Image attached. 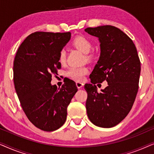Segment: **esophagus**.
<instances>
[{"instance_id": "esophagus-1", "label": "esophagus", "mask_w": 154, "mask_h": 154, "mask_svg": "<svg viewBox=\"0 0 154 154\" xmlns=\"http://www.w3.org/2000/svg\"><path fill=\"white\" fill-rule=\"evenodd\" d=\"M75 85H76L77 88H79V89H80V88L83 87L84 84L83 83H81V82H76V83H75Z\"/></svg>"}]
</instances>
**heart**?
Returning <instances> with one entry per match:
<instances>
[{
	"mask_svg": "<svg viewBox=\"0 0 154 154\" xmlns=\"http://www.w3.org/2000/svg\"><path fill=\"white\" fill-rule=\"evenodd\" d=\"M73 45L80 51L86 54L87 60H91L92 55L88 54L92 50V44L89 39L85 36H78L73 41ZM66 61V51L64 50H61L59 55V62L61 64H64ZM88 73V69L85 66L83 67H71L66 71L65 75L69 79L75 81H81L83 79L84 75Z\"/></svg>",
	"mask_w": 154,
	"mask_h": 154,
	"instance_id": "1",
	"label": "heart"
}]
</instances>
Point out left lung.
Returning <instances> with one entry per match:
<instances>
[{"instance_id": "obj_1", "label": "left lung", "mask_w": 154, "mask_h": 154, "mask_svg": "<svg viewBox=\"0 0 154 154\" xmlns=\"http://www.w3.org/2000/svg\"><path fill=\"white\" fill-rule=\"evenodd\" d=\"M85 31L100 43V58L90 75L91 83L84 86L88 119L98 127H114L127 116L135 100L141 71L137 51L132 40L115 26L88 27ZM104 80L108 85L98 93L95 84Z\"/></svg>"}]
</instances>
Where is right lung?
<instances>
[{
	"label": "right lung",
	"instance_id": "1",
	"mask_svg": "<svg viewBox=\"0 0 154 154\" xmlns=\"http://www.w3.org/2000/svg\"><path fill=\"white\" fill-rule=\"evenodd\" d=\"M70 39V32L33 33L14 58L13 80L20 104L29 121L44 131L64 125L67 106L78 90L71 80L60 89L51 84L52 75L61 68L60 52Z\"/></svg>",
	"mask_w": 154,
	"mask_h": 154
}]
</instances>
